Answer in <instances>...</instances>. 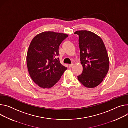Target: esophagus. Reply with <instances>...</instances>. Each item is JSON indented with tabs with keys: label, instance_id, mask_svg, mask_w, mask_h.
Wrapping results in <instances>:
<instances>
[{
	"label": "esophagus",
	"instance_id": "obj_1",
	"mask_svg": "<svg viewBox=\"0 0 128 128\" xmlns=\"http://www.w3.org/2000/svg\"><path fill=\"white\" fill-rule=\"evenodd\" d=\"M73 66H74V64H70V65H69V68H72V67H73Z\"/></svg>",
	"mask_w": 128,
	"mask_h": 128
}]
</instances>
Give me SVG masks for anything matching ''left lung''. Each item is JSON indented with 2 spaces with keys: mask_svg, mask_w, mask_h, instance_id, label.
Segmentation results:
<instances>
[{
  "mask_svg": "<svg viewBox=\"0 0 128 128\" xmlns=\"http://www.w3.org/2000/svg\"><path fill=\"white\" fill-rule=\"evenodd\" d=\"M79 36L80 62L82 74L78 76L85 87L93 88L98 86L106 76L109 68V59L102 39L96 34L87 30L74 32Z\"/></svg>",
  "mask_w": 128,
  "mask_h": 128,
  "instance_id": "1",
  "label": "left lung"
}]
</instances>
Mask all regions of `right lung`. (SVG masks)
<instances>
[{"instance_id": "1", "label": "right lung", "mask_w": 128, "mask_h": 128, "mask_svg": "<svg viewBox=\"0 0 128 128\" xmlns=\"http://www.w3.org/2000/svg\"><path fill=\"white\" fill-rule=\"evenodd\" d=\"M68 35L45 32L32 40L28 50L26 62L34 82L42 88H50L60 80L67 69L60 62V45Z\"/></svg>"}]
</instances>
